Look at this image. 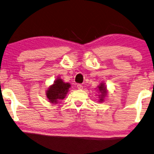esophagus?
Masks as SVG:
<instances>
[{
	"label": "esophagus",
	"mask_w": 154,
	"mask_h": 154,
	"mask_svg": "<svg viewBox=\"0 0 154 154\" xmlns=\"http://www.w3.org/2000/svg\"><path fill=\"white\" fill-rule=\"evenodd\" d=\"M77 88H78V89H79V90H82V89H83V86H82V84H78L77 85Z\"/></svg>",
	"instance_id": "obj_1"
}]
</instances>
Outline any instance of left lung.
Segmentation results:
<instances>
[{"instance_id": "8db88e82", "label": "left lung", "mask_w": 154, "mask_h": 154, "mask_svg": "<svg viewBox=\"0 0 154 154\" xmlns=\"http://www.w3.org/2000/svg\"><path fill=\"white\" fill-rule=\"evenodd\" d=\"M98 88H99V91L101 92V94H99V102H102L103 101V99L104 97L106 96V94H107V90H106V87L105 86L104 84H101L98 86Z\"/></svg>"}]
</instances>
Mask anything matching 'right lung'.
<instances>
[{"label":"right lung","instance_id":"right-lung-1","mask_svg":"<svg viewBox=\"0 0 154 154\" xmlns=\"http://www.w3.org/2000/svg\"><path fill=\"white\" fill-rule=\"evenodd\" d=\"M69 83H65L60 78H57L52 86L46 90V97L52 103H57L60 100L65 98L69 90Z\"/></svg>","mask_w":154,"mask_h":154}]
</instances>
